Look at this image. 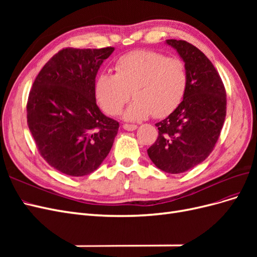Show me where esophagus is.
I'll list each match as a JSON object with an SVG mask.
<instances>
[{
	"instance_id": "esophagus-1",
	"label": "esophagus",
	"mask_w": 257,
	"mask_h": 257,
	"mask_svg": "<svg viewBox=\"0 0 257 257\" xmlns=\"http://www.w3.org/2000/svg\"><path fill=\"white\" fill-rule=\"evenodd\" d=\"M123 128L125 131H135L137 125H135V124H123Z\"/></svg>"
}]
</instances>
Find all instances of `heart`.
<instances>
[{
    "instance_id": "obj_1",
    "label": "heart",
    "mask_w": 257,
    "mask_h": 257,
    "mask_svg": "<svg viewBox=\"0 0 257 257\" xmlns=\"http://www.w3.org/2000/svg\"><path fill=\"white\" fill-rule=\"evenodd\" d=\"M188 87L183 62L165 54L136 50L116 60L114 74L100 73L94 83L99 107L110 115L119 114L131 97L134 102L124 112L128 121H141L153 114L165 118L181 104Z\"/></svg>"
}]
</instances>
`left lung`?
<instances>
[{"label":"left lung","mask_w":257,"mask_h":257,"mask_svg":"<svg viewBox=\"0 0 257 257\" xmlns=\"http://www.w3.org/2000/svg\"><path fill=\"white\" fill-rule=\"evenodd\" d=\"M166 43L184 62L188 87L177 109L155 124L159 136L147 152L163 172L181 174L212 152L226 115V91L211 61L195 46L177 40Z\"/></svg>","instance_id":"1"}]
</instances>
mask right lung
<instances>
[{
	"label": "right lung",
	"mask_w": 257,
	"mask_h": 257,
	"mask_svg": "<svg viewBox=\"0 0 257 257\" xmlns=\"http://www.w3.org/2000/svg\"><path fill=\"white\" fill-rule=\"evenodd\" d=\"M113 50L62 49L34 80L27 104L28 126L44 160L60 173L89 175L111 149L119 122L99 110L94 83L99 66Z\"/></svg>",
	"instance_id": "1"
}]
</instances>
